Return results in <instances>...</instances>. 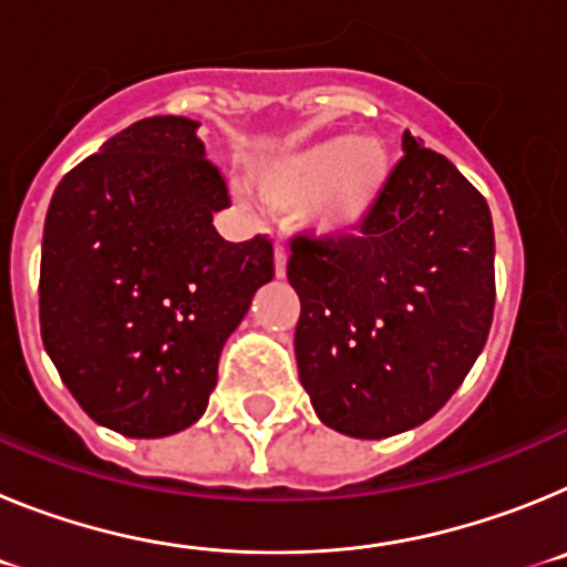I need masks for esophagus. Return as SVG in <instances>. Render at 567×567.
Returning a JSON list of instances; mask_svg holds the SVG:
<instances>
[{
    "instance_id": "obj_1",
    "label": "esophagus",
    "mask_w": 567,
    "mask_h": 567,
    "mask_svg": "<svg viewBox=\"0 0 567 567\" xmlns=\"http://www.w3.org/2000/svg\"><path fill=\"white\" fill-rule=\"evenodd\" d=\"M287 258H289V252H287V247H275V275H278V278H284V275H287Z\"/></svg>"
}]
</instances>
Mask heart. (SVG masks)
Returning a JSON list of instances; mask_svg holds the SVG:
<instances>
[{"instance_id":"obj_1","label":"heart","mask_w":567,"mask_h":567,"mask_svg":"<svg viewBox=\"0 0 567 567\" xmlns=\"http://www.w3.org/2000/svg\"><path fill=\"white\" fill-rule=\"evenodd\" d=\"M389 178V153L372 135H329L258 167L260 193L278 209H307L320 235H354Z\"/></svg>"}]
</instances>
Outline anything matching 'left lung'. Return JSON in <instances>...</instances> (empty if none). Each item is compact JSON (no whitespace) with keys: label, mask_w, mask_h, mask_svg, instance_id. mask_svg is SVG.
Here are the masks:
<instances>
[{"label":"left lung","mask_w":567,"mask_h":567,"mask_svg":"<svg viewBox=\"0 0 567 567\" xmlns=\"http://www.w3.org/2000/svg\"><path fill=\"white\" fill-rule=\"evenodd\" d=\"M360 235L292 238L295 358L315 412L349 437L409 432L449 403L494 318V227L445 155L403 135Z\"/></svg>","instance_id":"8db88e82"}]
</instances>
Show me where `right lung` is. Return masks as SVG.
<instances>
[{
	"label": "right lung",
	"instance_id": "1",
	"mask_svg": "<svg viewBox=\"0 0 567 567\" xmlns=\"http://www.w3.org/2000/svg\"><path fill=\"white\" fill-rule=\"evenodd\" d=\"M198 122L153 115L59 182L44 218L39 323L90 417L124 437H167L202 417L218 358L275 275L272 240L229 244V207Z\"/></svg>",
	"mask_w": 567,
	"mask_h": 567
}]
</instances>
